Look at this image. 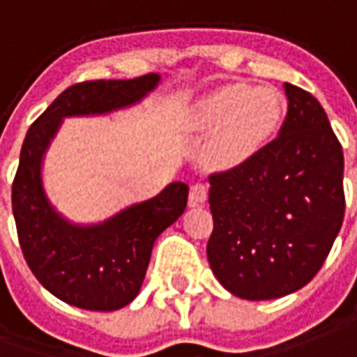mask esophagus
<instances>
[{
    "label": "esophagus",
    "mask_w": 357,
    "mask_h": 357,
    "mask_svg": "<svg viewBox=\"0 0 357 357\" xmlns=\"http://www.w3.org/2000/svg\"><path fill=\"white\" fill-rule=\"evenodd\" d=\"M207 201V185L205 183H193L189 189V205L201 207Z\"/></svg>",
    "instance_id": "34e87169"
}]
</instances>
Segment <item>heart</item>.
I'll return each mask as SVG.
<instances>
[{"instance_id": "heart-1", "label": "heart", "mask_w": 357, "mask_h": 357, "mask_svg": "<svg viewBox=\"0 0 357 357\" xmlns=\"http://www.w3.org/2000/svg\"><path fill=\"white\" fill-rule=\"evenodd\" d=\"M287 101L275 87L229 84L201 99L189 113V128L209 135L203 146L205 164L236 169L256 158L278 135Z\"/></svg>"}]
</instances>
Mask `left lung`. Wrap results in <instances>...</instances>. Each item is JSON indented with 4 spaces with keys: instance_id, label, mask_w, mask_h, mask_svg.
Returning a JSON list of instances; mask_svg holds the SVG:
<instances>
[{
    "instance_id": "left-lung-1",
    "label": "left lung",
    "mask_w": 357,
    "mask_h": 357,
    "mask_svg": "<svg viewBox=\"0 0 357 357\" xmlns=\"http://www.w3.org/2000/svg\"><path fill=\"white\" fill-rule=\"evenodd\" d=\"M280 135L246 166L213 174L207 258L232 295L268 301L317 275L344 220V154L314 97L285 84Z\"/></svg>"
}]
</instances>
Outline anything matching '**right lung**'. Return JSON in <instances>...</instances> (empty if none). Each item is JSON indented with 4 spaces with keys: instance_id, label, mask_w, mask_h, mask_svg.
Masks as SVG:
<instances>
[{
    "instance_id": "1",
    "label": "right lung",
    "mask_w": 357,
    "mask_h": 357,
    "mask_svg": "<svg viewBox=\"0 0 357 357\" xmlns=\"http://www.w3.org/2000/svg\"><path fill=\"white\" fill-rule=\"evenodd\" d=\"M158 84V74L74 84L31 125L21 148L11 189L19 244L40 285L77 309L117 311L137 297L152 246L183 215L189 188L174 181L156 197L135 203L103 222L74 225L46 197L43 158L66 117L130 107Z\"/></svg>"
}]
</instances>
